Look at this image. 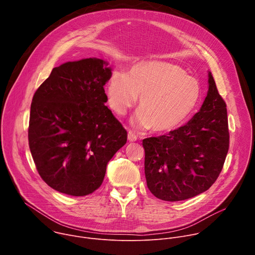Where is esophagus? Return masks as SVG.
<instances>
[{
  "mask_svg": "<svg viewBox=\"0 0 255 255\" xmlns=\"http://www.w3.org/2000/svg\"><path fill=\"white\" fill-rule=\"evenodd\" d=\"M128 140H129L130 142H134V141L137 140V136H136L132 131H129V132H128Z\"/></svg>",
  "mask_w": 255,
  "mask_h": 255,
  "instance_id": "1",
  "label": "esophagus"
}]
</instances>
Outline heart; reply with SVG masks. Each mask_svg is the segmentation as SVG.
Listing matches in <instances>:
<instances>
[{
	"instance_id": "1",
	"label": "heart",
	"mask_w": 255,
	"mask_h": 255,
	"mask_svg": "<svg viewBox=\"0 0 255 255\" xmlns=\"http://www.w3.org/2000/svg\"><path fill=\"white\" fill-rule=\"evenodd\" d=\"M112 110L123 116L139 98L132 123L139 129L167 133L185 124L201 100L202 90L186 70L166 61L136 64L125 75L114 71L107 87Z\"/></svg>"
}]
</instances>
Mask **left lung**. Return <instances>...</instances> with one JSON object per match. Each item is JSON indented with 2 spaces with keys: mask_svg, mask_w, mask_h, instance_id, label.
Instances as JSON below:
<instances>
[{
  "mask_svg": "<svg viewBox=\"0 0 255 255\" xmlns=\"http://www.w3.org/2000/svg\"><path fill=\"white\" fill-rule=\"evenodd\" d=\"M208 77L204 103L187 124L142 141L147 187L160 200L196 197L209 190L222 170L229 149L227 109L211 71Z\"/></svg>",
  "mask_w": 255,
  "mask_h": 255,
  "instance_id": "obj_1",
  "label": "left lung"
}]
</instances>
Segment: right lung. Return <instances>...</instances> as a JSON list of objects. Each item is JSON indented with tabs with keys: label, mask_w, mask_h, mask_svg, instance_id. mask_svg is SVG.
Masks as SVG:
<instances>
[{
	"label": "right lung",
	"mask_w": 255,
	"mask_h": 255,
	"mask_svg": "<svg viewBox=\"0 0 255 255\" xmlns=\"http://www.w3.org/2000/svg\"><path fill=\"white\" fill-rule=\"evenodd\" d=\"M101 58L54 67L35 92L28 129L29 147L41 178L75 197L102 185L107 164L126 144L127 131L105 103L112 68Z\"/></svg>",
	"instance_id": "add662e5"
}]
</instances>
